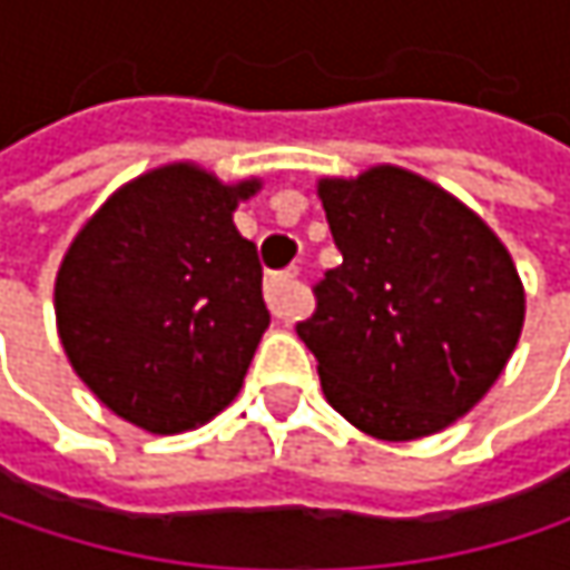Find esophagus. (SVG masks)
<instances>
[{
  "label": "esophagus",
  "instance_id": "obj_1",
  "mask_svg": "<svg viewBox=\"0 0 570 570\" xmlns=\"http://www.w3.org/2000/svg\"><path fill=\"white\" fill-rule=\"evenodd\" d=\"M264 296H267V306L274 316L289 320L299 313V281H296V271L293 274H274L267 284H264Z\"/></svg>",
  "mask_w": 570,
  "mask_h": 570
}]
</instances>
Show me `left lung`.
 Masks as SVG:
<instances>
[{
	"label": "left lung",
	"mask_w": 570,
	"mask_h": 570,
	"mask_svg": "<svg viewBox=\"0 0 570 570\" xmlns=\"http://www.w3.org/2000/svg\"><path fill=\"white\" fill-rule=\"evenodd\" d=\"M343 264L296 323L330 405L405 442L465 415L512 356L524 293L499 237L442 187L399 168L320 180Z\"/></svg>",
	"instance_id": "obj_1"
}]
</instances>
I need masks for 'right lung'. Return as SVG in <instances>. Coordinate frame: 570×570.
<instances>
[{"instance_id":"obj_1","label":"right lung","mask_w":570,"mask_h":570,"mask_svg":"<svg viewBox=\"0 0 570 570\" xmlns=\"http://www.w3.org/2000/svg\"><path fill=\"white\" fill-rule=\"evenodd\" d=\"M257 180L224 187L174 165L121 187L58 271L61 346L81 383L148 432H184L237 396L271 323L257 247L230 214Z\"/></svg>"}]
</instances>
